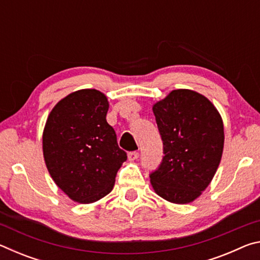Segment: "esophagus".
<instances>
[{
	"mask_svg": "<svg viewBox=\"0 0 260 260\" xmlns=\"http://www.w3.org/2000/svg\"><path fill=\"white\" fill-rule=\"evenodd\" d=\"M139 158V152L138 151H131V152H128V159L131 160V161H133V160H136Z\"/></svg>",
	"mask_w": 260,
	"mask_h": 260,
	"instance_id": "obj_1",
	"label": "esophagus"
}]
</instances>
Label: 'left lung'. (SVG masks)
I'll return each mask as SVG.
<instances>
[{"label":"left lung","instance_id":"8db88e82","mask_svg":"<svg viewBox=\"0 0 260 260\" xmlns=\"http://www.w3.org/2000/svg\"><path fill=\"white\" fill-rule=\"evenodd\" d=\"M152 110L164 152L149 175L152 187L171 203H190L209 186L221 159V117L205 96L189 89L171 91Z\"/></svg>","mask_w":260,"mask_h":260}]
</instances>
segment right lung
<instances>
[{"instance_id": "obj_1", "label": "right lung", "mask_w": 260, "mask_h": 260, "mask_svg": "<svg viewBox=\"0 0 260 260\" xmlns=\"http://www.w3.org/2000/svg\"><path fill=\"white\" fill-rule=\"evenodd\" d=\"M108 110L101 91H74L55 105L43 131L47 169L57 186L79 203H93L108 195L127 159L107 121Z\"/></svg>"}]
</instances>
